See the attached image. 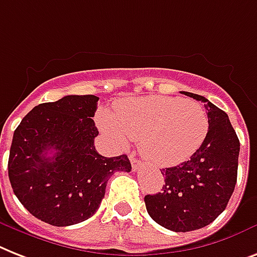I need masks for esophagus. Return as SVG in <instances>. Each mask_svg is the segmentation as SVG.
<instances>
[{"mask_svg": "<svg viewBox=\"0 0 257 257\" xmlns=\"http://www.w3.org/2000/svg\"><path fill=\"white\" fill-rule=\"evenodd\" d=\"M129 160H131V164H132V169H133V170H137V169L140 168V165H141V164H140L139 160L136 158L135 153L129 154Z\"/></svg>", "mask_w": 257, "mask_h": 257, "instance_id": "obj_1", "label": "esophagus"}]
</instances>
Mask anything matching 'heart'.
Wrapping results in <instances>:
<instances>
[{
	"label": "heart",
	"mask_w": 257,
	"mask_h": 257,
	"mask_svg": "<svg viewBox=\"0 0 257 257\" xmlns=\"http://www.w3.org/2000/svg\"><path fill=\"white\" fill-rule=\"evenodd\" d=\"M100 128L120 145L140 140L145 160L174 166L193 156L206 139L208 117L201 104L172 96H147L117 101L113 112L99 110Z\"/></svg>",
	"instance_id": "b5f03b06"
}]
</instances>
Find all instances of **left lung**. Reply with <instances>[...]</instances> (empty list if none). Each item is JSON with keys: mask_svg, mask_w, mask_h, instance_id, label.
Returning a JSON list of instances; mask_svg holds the SVG:
<instances>
[{"mask_svg": "<svg viewBox=\"0 0 257 257\" xmlns=\"http://www.w3.org/2000/svg\"><path fill=\"white\" fill-rule=\"evenodd\" d=\"M202 101L207 110L208 132L189 161L162 169V191L145 195L150 218L176 232L199 230L226 208L237 178L240 143L224 110L197 93L183 92Z\"/></svg>", "mask_w": 257, "mask_h": 257, "instance_id": "obj_1", "label": "left lung"}]
</instances>
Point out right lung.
I'll use <instances>...</instances> for the list:
<instances>
[{
  "mask_svg": "<svg viewBox=\"0 0 257 257\" xmlns=\"http://www.w3.org/2000/svg\"><path fill=\"white\" fill-rule=\"evenodd\" d=\"M99 97L68 95L34 107L14 131L9 179L27 211L56 227L93 215L114 172H131L126 154L103 157L95 149L92 117Z\"/></svg>",
  "mask_w": 257,
  "mask_h": 257,
  "instance_id": "add662e5",
  "label": "right lung"
}]
</instances>
